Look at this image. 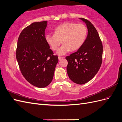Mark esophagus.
<instances>
[{
	"instance_id": "34e87169",
	"label": "esophagus",
	"mask_w": 122,
	"mask_h": 122,
	"mask_svg": "<svg viewBox=\"0 0 122 122\" xmlns=\"http://www.w3.org/2000/svg\"><path fill=\"white\" fill-rule=\"evenodd\" d=\"M63 58V57H61V56H59V57H58V60H59V61H61V59H62Z\"/></svg>"
}]
</instances>
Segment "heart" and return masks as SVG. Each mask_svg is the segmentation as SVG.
I'll return each mask as SVG.
<instances>
[{
    "label": "heart",
    "mask_w": 122,
    "mask_h": 122,
    "mask_svg": "<svg viewBox=\"0 0 122 122\" xmlns=\"http://www.w3.org/2000/svg\"><path fill=\"white\" fill-rule=\"evenodd\" d=\"M87 34V28L84 24L67 22L56 27L54 35L46 34L45 39L54 51L57 50L62 42L63 45L59 48L57 54L64 55L70 51H76L81 47Z\"/></svg>",
    "instance_id": "heart-1"
}]
</instances>
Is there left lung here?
<instances>
[{
	"label": "left lung",
	"mask_w": 122,
	"mask_h": 122,
	"mask_svg": "<svg viewBox=\"0 0 122 122\" xmlns=\"http://www.w3.org/2000/svg\"><path fill=\"white\" fill-rule=\"evenodd\" d=\"M86 24L88 35L85 43L76 52L66 56L67 72L73 82L83 85L95 76L102 61L103 46L95 27L90 21L79 18Z\"/></svg>",
	"instance_id": "obj_1"
}]
</instances>
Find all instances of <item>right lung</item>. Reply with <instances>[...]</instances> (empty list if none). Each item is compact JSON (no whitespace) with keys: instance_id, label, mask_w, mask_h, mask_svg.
<instances>
[{"instance_id":"right-lung-1","label":"right lung","mask_w":122,"mask_h":122,"mask_svg":"<svg viewBox=\"0 0 122 122\" xmlns=\"http://www.w3.org/2000/svg\"><path fill=\"white\" fill-rule=\"evenodd\" d=\"M47 21L31 23L18 40L16 58L20 71L28 81L37 88L47 86L53 80L58 58L45 39Z\"/></svg>"}]
</instances>
